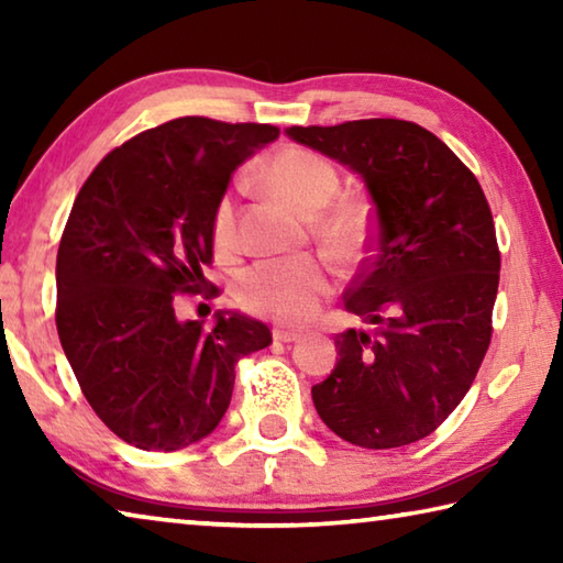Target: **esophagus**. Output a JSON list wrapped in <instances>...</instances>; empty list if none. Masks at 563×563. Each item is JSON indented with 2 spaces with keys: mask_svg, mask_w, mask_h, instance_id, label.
<instances>
[{
  "mask_svg": "<svg viewBox=\"0 0 563 563\" xmlns=\"http://www.w3.org/2000/svg\"><path fill=\"white\" fill-rule=\"evenodd\" d=\"M273 340L275 342H298L300 340V332L285 330V328H275L273 330Z\"/></svg>",
  "mask_w": 563,
  "mask_h": 563,
  "instance_id": "esophagus-1",
  "label": "esophagus"
}]
</instances>
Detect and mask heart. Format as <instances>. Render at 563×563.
<instances>
[{
    "mask_svg": "<svg viewBox=\"0 0 563 563\" xmlns=\"http://www.w3.org/2000/svg\"><path fill=\"white\" fill-rule=\"evenodd\" d=\"M261 178L275 196L300 213H318L340 188L338 168L316 151L300 146L275 151L268 164L263 166ZM369 211L355 196L338 198L318 223L322 241L347 261L357 258L365 251ZM211 233L216 251H235L238 228L231 196H223L218 201ZM330 292L332 273L328 263L312 258V255L258 261L238 275L233 285L235 302L243 310L280 322H302L312 318V312Z\"/></svg>",
    "mask_w": 563,
    "mask_h": 563,
    "instance_id": "heart-1",
    "label": "heart"
}]
</instances>
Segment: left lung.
<instances>
[{"label":"left lung","mask_w":563,"mask_h":563,"mask_svg":"<svg viewBox=\"0 0 563 563\" xmlns=\"http://www.w3.org/2000/svg\"><path fill=\"white\" fill-rule=\"evenodd\" d=\"M288 136L355 170L373 198V255L345 310L375 332H340V360L312 402L350 444H412L454 412L487 355L501 265L487 196L412 121L290 126Z\"/></svg>","instance_id":"obj_1"}]
</instances>
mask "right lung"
I'll list each match as a JSON object with an SVG mask.
<instances>
[{
    "label": "right lung",
    "instance_id": "obj_1",
    "mask_svg": "<svg viewBox=\"0 0 563 563\" xmlns=\"http://www.w3.org/2000/svg\"><path fill=\"white\" fill-rule=\"evenodd\" d=\"M280 129L180 117L103 156L76 196L56 253V330L87 402L139 450L203 440L231 405L235 362L268 325L216 312L180 322L176 292L218 295L213 213L233 170Z\"/></svg>",
    "mask_w": 563,
    "mask_h": 563
}]
</instances>
